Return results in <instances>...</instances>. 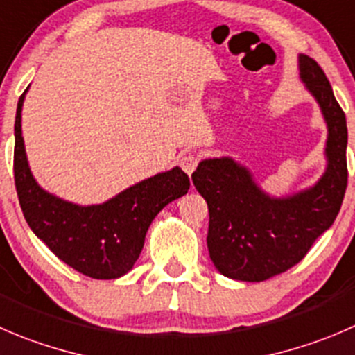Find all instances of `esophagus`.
Segmentation results:
<instances>
[{"label":"esophagus","instance_id":"obj_1","mask_svg":"<svg viewBox=\"0 0 355 355\" xmlns=\"http://www.w3.org/2000/svg\"><path fill=\"white\" fill-rule=\"evenodd\" d=\"M198 163H199V157L196 156V154H185V156H182V159H180L182 170H184L189 177H191L192 171L198 168Z\"/></svg>","mask_w":355,"mask_h":355}]
</instances>
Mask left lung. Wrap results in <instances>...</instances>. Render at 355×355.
I'll list each match as a JSON object with an SVG mask.
<instances>
[{"label": "left lung", "instance_id": "8db88e82", "mask_svg": "<svg viewBox=\"0 0 355 355\" xmlns=\"http://www.w3.org/2000/svg\"><path fill=\"white\" fill-rule=\"evenodd\" d=\"M300 79L328 126L326 170L312 187L274 198L232 157L202 159L192 182L208 202V251L230 279L260 283L286 272L335 222L347 189V119L314 58L298 57Z\"/></svg>", "mask_w": 355, "mask_h": 355}]
</instances>
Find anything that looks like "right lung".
Here are the masks:
<instances>
[{
  "mask_svg": "<svg viewBox=\"0 0 355 355\" xmlns=\"http://www.w3.org/2000/svg\"><path fill=\"white\" fill-rule=\"evenodd\" d=\"M15 116L13 175L17 196L31 230L78 272L94 279H118L132 270L154 216L187 194L189 177L175 166L119 192L102 205L64 201L37 185L27 163L22 137V105Z\"/></svg>",
  "mask_w": 355,
  "mask_h": 355,
  "instance_id": "obj_1",
  "label": "right lung"
}]
</instances>
